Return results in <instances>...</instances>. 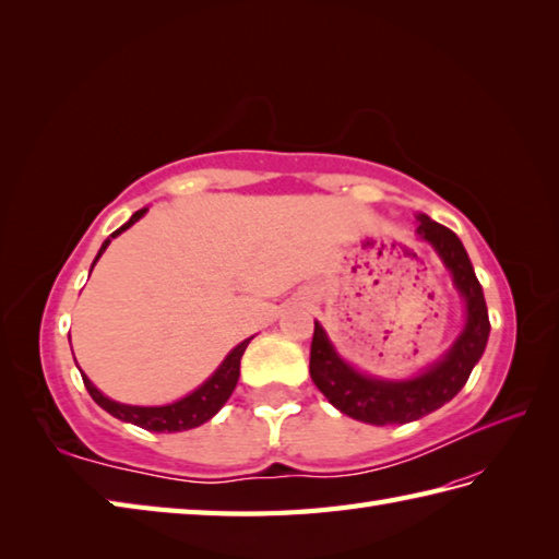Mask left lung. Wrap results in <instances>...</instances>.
I'll return each mask as SVG.
<instances>
[{
	"mask_svg": "<svg viewBox=\"0 0 559 559\" xmlns=\"http://www.w3.org/2000/svg\"><path fill=\"white\" fill-rule=\"evenodd\" d=\"M418 235L437 249V254L442 257L454 276V286L466 300V326L444 355V360H439L425 374L408 379V382H382V379L355 372L350 365L343 362L329 343L324 329L314 322L310 348L312 382L329 399L331 406L360 423H411L442 408L468 382L471 370L480 360L490 336L488 305H485L476 271H473L456 233L427 216H418Z\"/></svg>",
	"mask_w": 559,
	"mask_h": 559,
	"instance_id": "8db88e82",
	"label": "left lung"
}]
</instances>
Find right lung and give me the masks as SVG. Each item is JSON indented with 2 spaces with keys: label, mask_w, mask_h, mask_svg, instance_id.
Wrapping results in <instances>:
<instances>
[{
  "label": "right lung",
  "mask_w": 559,
  "mask_h": 559,
  "mask_svg": "<svg viewBox=\"0 0 559 559\" xmlns=\"http://www.w3.org/2000/svg\"><path fill=\"white\" fill-rule=\"evenodd\" d=\"M144 213H146V209L136 211L134 216L129 218L120 230H115L108 237V240L103 242L96 261L100 259L105 249H108L112 237H117L122 230H127L129 225H134L141 216H144ZM96 261H93V266H96ZM93 266H91V271H93ZM249 341H252V338H247V341L240 343V346L233 348L228 358L221 362L218 370L213 372L197 391H192V394L180 399V401L170 403V406H153V408L127 406V403H117V401H110L108 396H103L83 372H81V377H83V384H86V389H88L91 399L96 401L100 408H105L110 415H115V418L144 427V430H148V432H182V430H192V427H199V425H204L206 420H211L213 415H216L223 408V403L230 399L233 389L237 384V377H240V360H242V353H245Z\"/></svg>",
  "instance_id": "1"
}]
</instances>
